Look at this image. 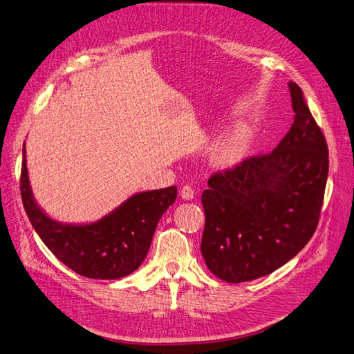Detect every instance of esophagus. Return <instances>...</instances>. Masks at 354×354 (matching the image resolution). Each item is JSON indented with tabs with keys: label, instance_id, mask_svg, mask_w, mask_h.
Here are the masks:
<instances>
[{
	"label": "esophagus",
	"instance_id": "34e87169",
	"mask_svg": "<svg viewBox=\"0 0 354 354\" xmlns=\"http://www.w3.org/2000/svg\"><path fill=\"white\" fill-rule=\"evenodd\" d=\"M194 196H195V191L191 187H188V185L182 187V189H180L182 199H185V201H191V199H194Z\"/></svg>",
	"mask_w": 354,
	"mask_h": 354
}]
</instances>
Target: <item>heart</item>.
Here are the masks:
<instances>
[{
	"label": "heart",
	"mask_w": 354,
	"mask_h": 354,
	"mask_svg": "<svg viewBox=\"0 0 354 354\" xmlns=\"http://www.w3.org/2000/svg\"><path fill=\"white\" fill-rule=\"evenodd\" d=\"M250 133L243 126H233L218 136L208 150V159L214 167L230 169L239 165L248 153Z\"/></svg>",
	"instance_id": "b5f03b06"
}]
</instances>
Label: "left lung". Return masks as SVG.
Here are the masks:
<instances>
[{
    "label": "left lung",
    "mask_w": 354,
    "mask_h": 354,
    "mask_svg": "<svg viewBox=\"0 0 354 354\" xmlns=\"http://www.w3.org/2000/svg\"><path fill=\"white\" fill-rule=\"evenodd\" d=\"M294 124L269 155L208 180L201 252L217 278L240 283L288 263L313 237L328 176L326 137L289 82Z\"/></svg>",
    "instance_id": "obj_1"
}]
</instances>
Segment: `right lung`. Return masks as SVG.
<instances>
[{"mask_svg": "<svg viewBox=\"0 0 354 354\" xmlns=\"http://www.w3.org/2000/svg\"><path fill=\"white\" fill-rule=\"evenodd\" d=\"M20 183L27 217L48 249L78 274L104 281L124 278L143 263L156 225L178 192L176 187L137 192L97 221H57L37 204L30 187L26 143Z\"/></svg>", "mask_w": 354, "mask_h": 354, "instance_id": "right-lung-1", "label": "right lung"}]
</instances>
